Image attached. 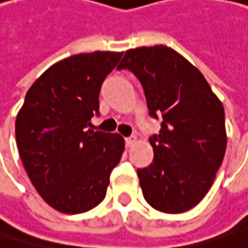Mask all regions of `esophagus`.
Returning <instances> with one entry per match:
<instances>
[{
  "label": "esophagus",
  "mask_w": 248,
  "mask_h": 248,
  "mask_svg": "<svg viewBox=\"0 0 248 248\" xmlns=\"http://www.w3.org/2000/svg\"><path fill=\"white\" fill-rule=\"evenodd\" d=\"M135 142H137V137H128V138H125V145H127L128 148L134 147Z\"/></svg>",
  "instance_id": "1"
}]
</instances>
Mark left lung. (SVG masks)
<instances>
[{"label":"left lung","mask_w":248,"mask_h":248,"mask_svg":"<svg viewBox=\"0 0 248 248\" xmlns=\"http://www.w3.org/2000/svg\"><path fill=\"white\" fill-rule=\"evenodd\" d=\"M118 69L133 72L150 114L162 115L150 140L154 162L137 172L144 198L162 213L187 212L210 190L224 158L223 104L199 69L168 46L128 49Z\"/></svg>","instance_id":"1"}]
</instances>
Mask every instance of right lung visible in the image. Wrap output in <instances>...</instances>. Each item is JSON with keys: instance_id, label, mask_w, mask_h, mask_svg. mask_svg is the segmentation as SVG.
Wrapping results in <instances>:
<instances>
[{"instance_id": "1", "label": "right lung", "mask_w": 248, "mask_h": 248, "mask_svg": "<svg viewBox=\"0 0 248 248\" xmlns=\"http://www.w3.org/2000/svg\"><path fill=\"white\" fill-rule=\"evenodd\" d=\"M123 52L80 53L52 64L35 80L15 120L28 176L46 203L78 215L106 198L110 173L125 148L120 134L87 130L98 113L106 76Z\"/></svg>"}]
</instances>
